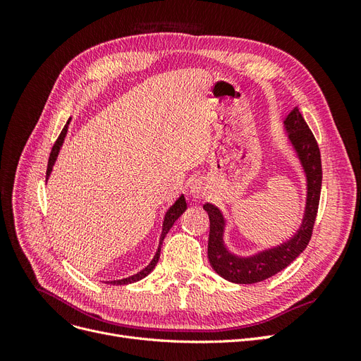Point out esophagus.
Returning <instances> with one entry per match:
<instances>
[{"mask_svg": "<svg viewBox=\"0 0 361 361\" xmlns=\"http://www.w3.org/2000/svg\"><path fill=\"white\" fill-rule=\"evenodd\" d=\"M190 194L192 195V197H204L206 195V187H204V183H202L200 180H195L192 185H191V188H190Z\"/></svg>", "mask_w": 361, "mask_h": 361, "instance_id": "esophagus-1", "label": "esophagus"}]
</instances>
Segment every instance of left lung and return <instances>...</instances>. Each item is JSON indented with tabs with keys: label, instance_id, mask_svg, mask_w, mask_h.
I'll return each mask as SVG.
<instances>
[{
	"label": "left lung",
	"instance_id": "obj_1",
	"mask_svg": "<svg viewBox=\"0 0 361 361\" xmlns=\"http://www.w3.org/2000/svg\"><path fill=\"white\" fill-rule=\"evenodd\" d=\"M285 128L307 179V200H305L302 223L289 241L253 256L239 257L231 253L224 245L226 220L221 211L211 203L203 204L211 223L209 241H207V257H209L211 267L218 276L238 285H251V283H259L276 276L302 253L312 238L322 185L321 152L298 106H295L286 117Z\"/></svg>",
	"mask_w": 361,
	"mask_h": 361
}]
</instances>
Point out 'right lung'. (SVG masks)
Instances as JSON below:
<instances>
[{
    "label": "right lung",
    "mask_w": 361,
    "mask_h": 361,
    "mask_svg": "<svg viewBox=\"0 0 361 361\" xmlns=\"http://www.w3.org/2000/svg\"><path fill=\"white\" fill-rule=\"evenodd\" d=\"M69 122H71V118L68 120V123L64 125V128H63V130H61V134L59 135V138H57V141H56V145L52 146L51 155H49V161H48V169H47V180H48L49 174H51V171H52L54 164H56V159H57V157H59V152H60V149H61V146H63V141H64V138H66ZM185 209H187V202H185V197H183V195H180V197H179L176 202H174V204H173V206H170V209L167 211L166 216H164L162 233H161V238H159V245H158V250H157V253H155L154 259L150 260V264H149L145 269H141L140 272H137V274L130 276V277H126V279H122V280H113V281H108V283H110V285H129V283H135V281H138V280H141V279H145V277L149 274V272L154 271V268L157 267L158 260H159L161 245H162L164 238H166V235L169 233V231L171 228V226L174 224V221H176L178 218L185 212Z\"/></svg>",
    "instance_id": "obj_1"
}]
</instances>
